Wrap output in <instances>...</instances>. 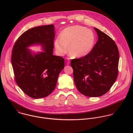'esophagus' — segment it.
Returning a JSON list of instances; mask_svg holds the SVG:
<instances>
[{
	"label": "esophagus",
	"instance_id": "1",
	"mask_svg": "<svg viewBox=\"0 0 133 133\" xmlns=\"http://www.w3.org/2000/svg\"><path fill=\"white\" fill-rule=\"evenodd\" d=\"M69 59H70L69 58V59H68V61H67V64H68V65H69V64H70V60Z\"/></svg>",
	"mask_w": 133,
	"mask_h": 133
}]
</instances>
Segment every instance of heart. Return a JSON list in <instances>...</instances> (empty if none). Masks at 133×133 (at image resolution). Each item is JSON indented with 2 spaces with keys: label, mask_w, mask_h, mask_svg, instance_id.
Segmentation results:
<instances>
[{
  "label": "heart",
  "mask_w": 133,
  "mask_h": 133,
  "mask_svg": "<svg viewBox=\"0 0 133 133\" xmlns=\"http://www.w3.org/2000/svg\"><path fill=\"white\" fill-rule=\"evenodd\" d=\"M60 36L54 42L55 49L60 55L68 52L70 44L71 56L84 57L92 51L95 45V33L84 26L76 25L67 27L62 30Z\"/></svg>",
  "instance_id": "heart-1"
}]
</instances>
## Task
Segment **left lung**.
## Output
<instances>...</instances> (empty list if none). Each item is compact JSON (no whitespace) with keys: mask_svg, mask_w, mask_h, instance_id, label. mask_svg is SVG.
I'll list each match as a JSON object with an SVG mask.
<instances>
[{"mask_svg":"<svg viewBox=\"0 0 133 133\" xmlns=\"http://www.w3.org/2000/svg\"><path fill=\"white\" fill-rule=\"evenodd\" d=\"M98 41L87 56L71 62L77 90L82 94L97 97L107 93L116 80L119 54L114 40L94 28Z\"/></svg>","mask_w":133,"mask_h":133,"instance_id":"obj_1","label":"left lung"}]
</instances>
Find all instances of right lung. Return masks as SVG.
<instances>
[{
    "label": "right lung",
    "mask_w": 133,
    "mask_h": 133,
    "mask_svg": "<svg viewBox=\"0 0 133 133\" xmlns=\"http://www.w3.org/2000/svg\"><path fill=\"white\" fill-rule=\"evenodd\" d=\"M55 34L53 24L33 28L19 37L12 50L15 81L26 95L34 99L45 97L54 91L64 67V59L53 54ZM36 45L43 51L35 52L28 49Z\"/></svg>",
    "instance_id": "right-lung-1"
}]
</instances>
